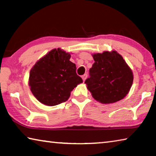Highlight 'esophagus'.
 <instances>
[{
	"label": "esophagus",
	"mask_w": 156,
	"mask_h": 156,
	"mask_svg": "<svg viewBox=\"0 0 156 156\" xmlns=\"http://www.w3.org/2000/svg\"><path fill=\"white\" fill-rule=\"evenodd\" d=\"M86 78H87V74H84L83 76H82V79H83V81L85 80Z\"/></svg>",
	"instance_id": "obj_1"
}]
</instances>
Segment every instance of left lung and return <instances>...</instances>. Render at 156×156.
Masks as SVG:
<instances>
[{
  "mask_svg": "<svg viewBox=\"0 0 156 156\" xmlns=\"http://www.w3.org/2000/svg\"><path fill=\"white\" fill-rule=\"evenodd\" d=\"M94 63L90 77L84 82L91 96L102 104H111L123 99L130 91L133 72L116 51L92 54Z\"/></svg>",
  "mask_w": 156,
  "mask_h": 156,
  "instance_id": "1",
  "label": "left lung"
}]
</instances>
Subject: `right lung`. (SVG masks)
I'll use <instances>...</instances> for the list:
<instances>
[{
    "mask_svg": "<svg viewBox=\"0 0 156 156\" xmlns=\"http://www.w3.org/2000/svg\"><path fill=\"white\" fill-rule=\"evenodd\" d=\"M71 54L54 49L36 62L30 72L29 86L34 97L47 106H55L67 100L70 93L83 83L76 74Z\"/></svg>",
    "mask_w": 156,
    "mask_h": 156,
    "instance_id": "1",
    "label": "right lung"
}]
</instances>
